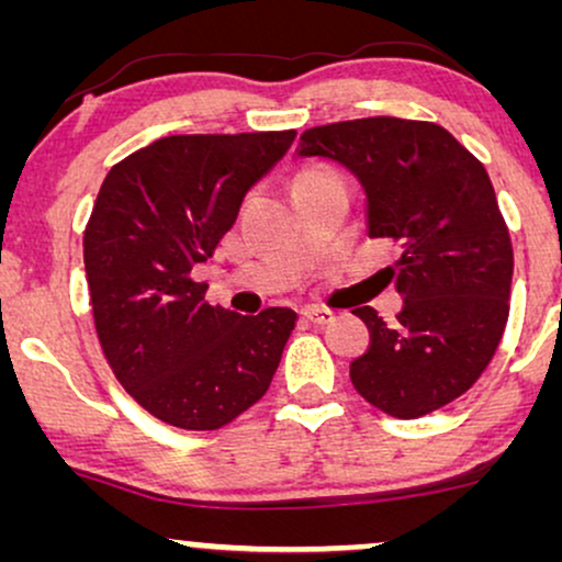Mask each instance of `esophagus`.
<instances>
[{
	"instance_id": "34e87169",
	"label": "esophagus",
	"mask_w": 562,
	"mask_h": 562,
	"mask_svg": "<svg viewBox=\"0 0 562 562\" xmlns=\"http://www.w3.org/2000/svg\"><path fill=\"white\" fill-rule=\"evenodd\" d=\"M303 319L306 322H312V325H330V322L335 319V314L330 312V308H317V306H308V308H303Z\"/></svg>"
}]
</instances>
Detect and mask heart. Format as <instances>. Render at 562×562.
<instances>
[{
    "label": "heart",
    "mask_w": 562,
    "mask_h": 562,
    "mask_svg": "<svg viewBox=\"0 0 562 562\" xmlns=\"http://www.w3.org/2000/svg\"><path fill=\"white\" fill-rule=\"evenodd\" d=\"M314 173H325V169H308V171H303L299 179H303V177H314Z\"/></svg>",
    "instance_id": "obj_1"
}]
</instances>
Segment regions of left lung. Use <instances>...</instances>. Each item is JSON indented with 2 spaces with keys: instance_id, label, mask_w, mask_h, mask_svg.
<instances>
[{
  "instance_id": "1",
  "label": "left lung",
  "mask_w": 562,
  "mask_h": 562,
  "mask_svg": "<svg viewBox=\"0 0 562 562\" xmlns=\"http://www.w3.org/2000/svg\"><path fill=\"white\" fill-rule=\"evenodd\" d=\"M299 158L346 166L367 195V235L402 250L396 322L357 308L370 348L351 383L385 415L415 420L462 396L492 362L509 314L513 243L492 179L430 121H340L301 134Z\"/></svg>"
}]
</instances>
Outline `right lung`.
<instances>
[{"mask_svg":"<svg viewBox=\"0 0 562 562\" xmlns=\"http://www.w3.org/2000/svg\"><path fill=\"white\" fill-rule=\"evenodd\" d=\"M293 139V128L173 134L115 164L94 200L83 269L97 338L134 402L173 428H222L272 383L299 314L211 306L192 269Z\"/></svg>","mask_w":562,"mask_h":562,"instance_id":"add662e5","label":"right lung"}]
</instances>
